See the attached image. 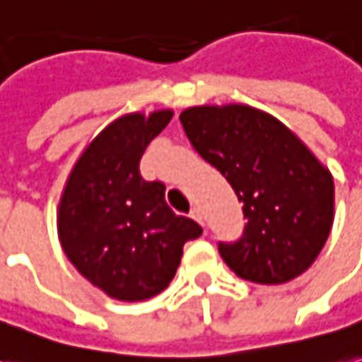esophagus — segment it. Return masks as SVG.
Wrapping results in <instances>:
<instances>
[{
	"label": "esophagus",
	"mask_w": 362,
	"mask_h": 362,
	"mask_svg": "<svg viewBox=\"0 0 362 362\" xmlns=\"http://www.w3.org/2000/svg\"><path fill=\"white\" fill-rule=\"evenodd\" d=\"M190 216H192V218H194V220H196V222L200 223V226H204V218H202V210H200V208H198V206H194V208H192V210H190Z\"/></svg>",
	"instance_id": "34e87169"
}]
</instances>
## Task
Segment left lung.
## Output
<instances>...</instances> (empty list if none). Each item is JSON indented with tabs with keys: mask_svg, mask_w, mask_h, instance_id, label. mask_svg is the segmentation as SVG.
<instances>
[{
	"mask_svg": "<svg viewBox=\"0 0 362 362\" xmlns=\"http://www.w3.org/2000/svg\"><path fill=\"white\" fill-rule=\"evenodd\" d=\"M180 122L243 204L242 238L218 243L233 274L277 285L309 269L333 226L331 172L285 124L247 105L192 107Z\"/></svg>",
	"mask_w": 362,
	"mask_h": 362,
	"instance_id": "1",
	"label": "left lung"
}]
</instances>
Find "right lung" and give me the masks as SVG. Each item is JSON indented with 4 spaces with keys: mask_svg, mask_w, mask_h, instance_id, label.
Wrapping results in <instances>:
<instances>
[{
    "mask_svg": "<svg viewBox=\"0 0 362 362\" xmlns=\"http://www.w3.org/2000/svg\"><path fill=\"white\" fill-rule=\"evenodd\" d=\"M172 110L124 115L81 154L59 202V240L83 277L119 301H144L164 291L198 223L176 216L166 186L140 176V158Z\"/></svg>",
    "mask_w": 362,
    "mask_h": 362,
    "instance_id": "add662e5",
    "label": "right lung"
}]
</instances>
